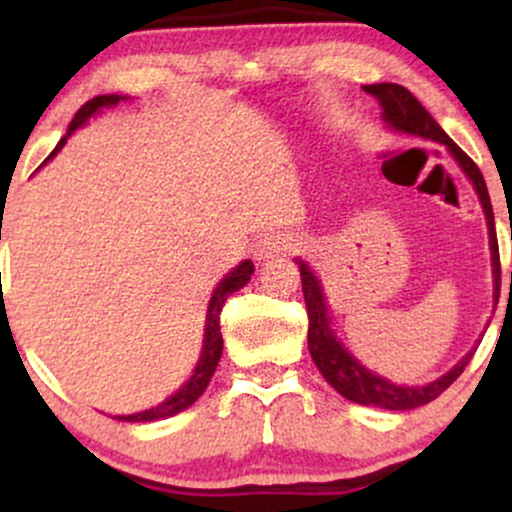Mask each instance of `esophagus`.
<instances>
[{"label":"esophagus","instance_id":"34e87169","mask_svg":"<svg viewBox=\"0 0 512 512\" xmlns=\"http://www.w3.org/2000/svg\"><path fill=\"white\" fill-rule=\"evenodd\" d=\"M296 248H298V240L289 236V233H274V236H267L264 240H260V245H257L255 250V257L260 262H269V260H276V257L291 255V252H296Z\"/></svg>","mask_w":512,"mask_h":512}]
</instances>
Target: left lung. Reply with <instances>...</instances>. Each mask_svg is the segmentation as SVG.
Wrapping results in <instances>:
<instances>
[{"label":"left lung","instance_id":"8db88e82","mask_svg":"<svg viewBox=\"0 0 512 512\" xmlns=\"http://www.w3.org/2000/svg\"><path fill=\"white\" fill-rule=\"evenodd\" d=\"M363 91L375 96L383 105V120L387 127H392L395 132L414 134V137L433 139V142L443 144L445 149L455 156V161L460 163L469 180H472L474 190H477L481 207H484L486 223H489V243H491V264H493V301L498 303V293H501V257H498V240H496V223H493V209L489 190H486V182L477 163L472 161L464 151L457 146L448 134L440 129V125L433 120L431 113L414 98V93L407 91L399 84H370L363 86ZM298 269H301V284H303V298L305 308H308V349L313 356L315 366L320 368V373L325 375V380L330 383L339 395L351 399V402L363 404V407H380V409H392V411H404V409H416L421 404L433 402L440 392H445L462 375V370L467 368V363L472 361L474 351H469L467 356L457 363L455 368L448 370L445 375H440L438 380L428 385L419 387H407V385H395L390 380L380 378V375L370 373L366 366L356 361L349 351L344 349L342 342L337 339V334L330 327V317H327V305L322 298V289L317 284L315 274L310 272V267L305 262L298 260ZM510 284H512V272H510Z\"/></svg>","mask_w":512,"mask_h":512}]
</instances>
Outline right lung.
I'll return each mask as SVG.
<instances>
[{
	"label": "right lung",
	"instance_id": "obj_1",
	"mask_svg": "<svg viewBox=\"0 0 512 512\" xmlns=\"http://www.w3.org/2000/svg\"><path fill=\"white\" fill-rule=\"evenodd\" d=\"M122 101V96H96L91 98V101L81 105L79 110H76L74 120L69 122V129H67V137L74 132L76 127L86 125V120L91 115H96L101 108H110V105H117ZM67 137L60 139V144L55 146V151H52L50 158L57 154V151L62 149L64 142H67ZM255 272V264L250 260L240 262L236 269H233L231 274H226L221 279V284L216 286L214 296H211L209 301V310H207V327H204V346H202V356H199V363L195 368V373H192V378L187 380L185 385L180 387L175 395H170L166 402H161L158 407L154 409H146V411H139V414H129V416H113V419H120V421H156V419H168V416L178 414V411L187 409L190 404H195L199 397H202V392L207 390L211 375H214L216 366H219V358H221V351H223V337H221V308L223 303H226V298L231 296L233 291L243 289L245 284L250 281V274Z\"/></svg>",
	"mask_w": 512,
	"mask_h": 512
}]
</instances>
